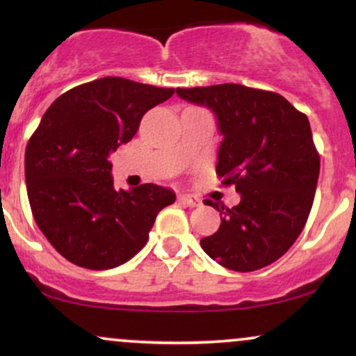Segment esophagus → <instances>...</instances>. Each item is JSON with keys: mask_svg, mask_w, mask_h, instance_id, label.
I'll return each instance as SVG.
<instances>
[{"mask_svg": "<svg viewBox=\"0 0 356 356\" xmlns=\"http://www.w3.org/2000/svg\"><path fill=\"white\" fill-rule=\"evenodd\" d=\"M179 202L184 204V206H187V207H199L202 204L197 197H192V195H186V194L179 195Z\"/></svg>", "mask_w": 356, "mask_h": 356, "instance_id": "obj_1", "label": "esophagus"}]
</instances>
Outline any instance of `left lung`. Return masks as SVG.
<instances>
[{
  "mask_svg": "<svg viewBox=\"0 0 356 356\" xmlns=\"http://www.w3.org/2000/svg\"><path fill=\"white\" fill-rule=\"evenodd\" d=\"M177 95L216 113L224 136L216 174L241 194L231 209L204 201L222 218L201 248L232 271L275 263L301 234L314 201L320 154L308 117L280 93L238 83L177 88Z\"/></svg>",
  "mask_w": 356,
  "mask_h": 356,
  "instance_id": "left-lung-1",
  "label": "left lung"
}]
</instances>
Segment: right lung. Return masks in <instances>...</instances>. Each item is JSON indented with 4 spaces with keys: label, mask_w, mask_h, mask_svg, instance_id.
Returning <instances> with one entry per match:
<instances>
[{
    "label": "right lung",
    "mask_w": 356,
    "mask_h": 356,
    "mask_svg": "<svg viewBox=\"0 0 356 356\" xmlns=\"http://www.w3.org/2000/svg\"><path fill=\"white\" fill-rule=\"evenodd\" d=\"M174 88L104 76L60 95L24 154L28 201L40 231L65 259L87 269L117 268L149 241L175 194L155 184L115 191L110 152L136 136L142 117Z\"/></svg>",
    "instance_id": "right-lung-1"
}]
</instances>
